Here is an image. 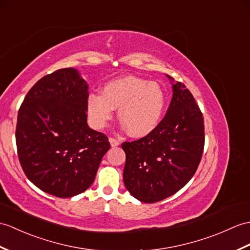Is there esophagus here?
I'll return each mask as SVG.
<instances>
[{"label":"esophagus","instance_id":"esophagus-1","mask_svg":"<svg viewBox=\"0 0 250 250\" xmlns=\"http://www.w3.org/2000/svg\"><path fill=\"white\" fill-rule=\"evenodd\" d=\"M109 143H111V146L112 147H117V146H119V141H117V139L116 138H114V137H109Z\"/></svg>","mask_w":250,"mask_h":250}]
</instances>
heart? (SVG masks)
<instances>
[{"mask_svg": "<svg viewBox=\"0 0 250 250\" xmlns=\"http://www.w3.org/2000/svg\"><path fill=\"white\" fill-rule=\"evenodd\" d=\"M118 108V118L134 137L146 136L159 125L165 108V94L154 82L136 77L119 78L104 85L102 95L87 97L91 125L102 129Z\"/></svg>", "mask_w": 250, "mask_h": 250, "instance_id": "heart-1", "label": "heart"}]
</instances>
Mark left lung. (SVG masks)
I'll list each match as a JSON object with an SVG mask.
<instances>
[{
	"instance_id": "1",
	"label": "left lung",
	"mask_w": 250,
	"mask_h": 250,
	"mask_svg": "<svg viewBox=\"0 0 250 250\" xmlns=\"http://www.w3.org/2000/svg\"><path fill=\"white\" fill-rule=\"evenodd\" d=\"M172 90L169 107L155 129L121 144L125 152L124 183L133 197L146 204L181 189L195 175L204 153L205 123L198 104L183 83L173 84Z\"/></svg>"
}]
</instances>
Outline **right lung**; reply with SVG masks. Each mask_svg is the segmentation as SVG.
Instances as JSON below:
<instances>
[{
  "mask_svg": "<svg viewBox=\"0 0 250 250\" xmlns=\"http://www.w3.org/2000/svg\"><path fill=\"white\" fill-rule=\"evenodd\" d=\"M88 86L73 68L40 79L18 112L16 144L25 176L60 198L83 193L92 184L111 147L105 134L87 125Z\"/></svg>",
  "mask_w": 250,
  "mask_h": 250,
  "instance_id": "right-lung-1",
  "label": "right lung"
}]
</instances>
